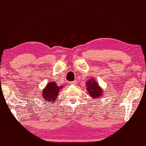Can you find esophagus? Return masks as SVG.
Listing matches in <instances>:
<instances>
[{
  "mask_svg": "<svg viewBox=\"0 0 146 146\" xmlns=\"http://www.w3.org/2000/svg\"><path fill=\"white\" fill-rule=\"evenodd\" d=\"M70 84H73V85H75V84H76V80L72 81V82H70Z\"/></svg>",
  "mask_w": 146,
  "mask_h": 146,
  "instance_id": "obj_1",
  "label": "esophagus"
}]
</instances>
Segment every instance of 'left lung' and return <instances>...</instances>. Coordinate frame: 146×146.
I'll list each match as a JSON object with an SVG mask.
<instances>
[{
  "instance_id": "8db88e82",
  "label": "left lung",
  "mask_w": 146,
  "mask_h": 146,
  "mask_svg": "<svg viewBox=\"0 0 146 146\" xmlns=\"http://www.w3.org/2000/svg\"><path fill=\"white\" fill-rule=\"evenodd\" d=\"M86 86H88V90L92 97H100V96H102V94H103V91L101 90V88L93 78L90 79V80L88 81V82L86 84Z\"/></svg>"
}]
</instances>
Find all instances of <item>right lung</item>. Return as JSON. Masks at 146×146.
Masks as SVG:
<instances>
[{
    "mask_svg": "<svg viewBox=\"0 0 146 146\" xmlns=\"http://www.w3.org/2000/svg\"><path fill=\"white\" fill-rule=\"evenodd\" d=\"M60 87L56 86V84L55 82L49 83L46 88L42 91V98L44 100L48 101L49 102H53L56 100V98L58 97V93L59 92Z\"/></svg>",
    "mask_w": 146,
    "mask_h": 146,
    "instance_id": "1",
    "label": "right lung"
}]
</instances>
